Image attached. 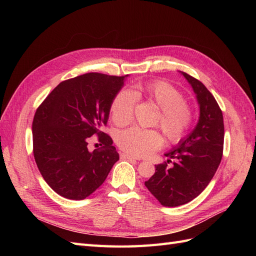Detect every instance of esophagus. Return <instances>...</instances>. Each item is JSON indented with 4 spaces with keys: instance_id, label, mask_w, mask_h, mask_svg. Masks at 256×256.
Here are the masks:
<instances>
[{
    "instance_id": "esophagus-1",
    "label": "esophagus",
    "mask_w": 256,
    "mask_h": 256,
    "mask_svg": "<svg viewBox=\"0 0 256 256\" xmlns=\"http://www.w3.org/2000/svg\"><path fill=\"white\" fill-rule=\"evenodd\" d=\"M120 159H134V160H138V157H134V156H132V154H125V152H122L120 154Z\"/></svg>"
}]
</instances>
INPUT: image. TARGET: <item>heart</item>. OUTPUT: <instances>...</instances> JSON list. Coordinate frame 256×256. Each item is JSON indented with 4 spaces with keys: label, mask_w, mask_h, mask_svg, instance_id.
Here are the masks:
<instances>
[{
    "label": "heart",
    "mask_w": 256,
    "mask_h": 256,
    "mask_svg": "<svg viewBox=\"0 0 256 256\" xmlns=\"http://www.w3.org/2000/svg\"><path fill=\"white\" fill-rule=\"evenodd\" d=\"M136 99L150 102L161 109L158 125L168 142H180L187 134L193 120L191 106L175 86L161 80L138 84L132 92L120 90L114 96L111 114L116 126L124 127L132 120ZM116 143L122 150L142 157L158 150L164 138L157 130L132 127L118 132Z\"/></svg>",
    "instance_id": "heart-1"
}]
</instances>
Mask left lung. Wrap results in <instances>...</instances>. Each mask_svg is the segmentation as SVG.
Masks as SVG:
<instances>
[{"instance_id": "1", "label": "left lung", "mask_w": 256, "mask_h": 256, "mask_svg": "<svg viewBox=\"0 0 256 256\" xmlns=\"http://www.w3.org/2000/svg\"><path fill=\"white\" fill-rule=\"evenodd\" d=\"M182 74L196 94L198 122L187 138L166 154L168 162L157 164L156 172L145 182L146 188L166 207L187 204L200 194L212 180L223 154L224 124L218 102L202 82ZM171 158L174 166L168 167Z\"/></svg>"}]
</instances>
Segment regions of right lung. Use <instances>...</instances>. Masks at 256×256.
I'll return each instance as SVG.
<instances>
[{
	"instance_id": "obj_1",
	"label": "right lung",
	"mask_w": 256,
	"mask_h": 256,
	"mask_svg": "<svg viewBox=\"0 0 256 256\" xmlns=\"http://www.w3.org/2000/svg\"><path fill=\"white\" fill-rule=\"evenodd\" d=\"M127 76L90 72L65 80L37 108L34 158L46 182L60 196H90L120 159L111 136L102 129ZM92 135L98 136L100 147L90 152Z\"/></svg>"
}]
</instances>
